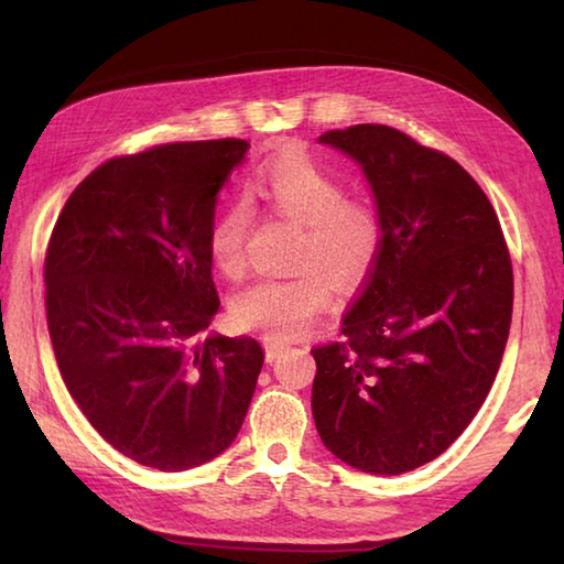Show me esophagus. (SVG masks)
Segmentation results:
<instances>
[{
    "mask_svg": "<svg viewBox=\"0 0 564 564\" xmlns=\"http://www.w3.org/2000/svg\"><path fill=\"white\" fill-rule=\"evenodd\" d=\"M263 349H267V361L271 364L273 358H279V354H283L285 349H289V344L269 337V339H263Z\"/></svg>",
    "mask_w": 564,
    "mask_h": 564,
    "instance_id": "1",
    "label": "esophagus"
}]
</instances>
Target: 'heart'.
<instances>
[{"label": "heart", "mask_w": 564, "mask_h": 564, "mask_svg": "<svg viewBox=\"0 0 564 564\" xmlns=\"http://www.w3.org/2000/svg\"><path fill=\"white\" fill-rule=\"evenodd\" d=\"M245 196L247 200L230 203L213 220L210 261L232 279L245 271L254 232L249 203H263L281 218L301 223L303 235L293 251V267L301 271L249 283L230 303L239 327L261 329L273 339H295L332 303L330 274L341 289H351L373 269L382 247V218L373 203L346 196V184L337 174L301 152L273 158Z\"/></svg>", "instance_id": "b5f03b06"}]
</instances>
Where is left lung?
<instances>
[{
    "label": "left lung",
    "mask_w": 564,
    "mask_h": 564,
    "mask_svg": "<svg viewBox=\"0 0 564 564\" xmlns=\"http://www.w3.org/2000/svg\"><path fill=\"white\" fill-rule=\"evenodd\" d=\"M364 166L382 247L339 341L313 349L322 443L356 470L431 463L480 410L505 356L513 271L497 210L441 150L361 123L319 135Z\"/></svg>",
    "instance_id": "1"
}]
</instances>
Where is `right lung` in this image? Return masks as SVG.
Here are the masks:
<instances>
[{"instance_id": "obj_1", "label": "right lung", "mask_w": 564, "mask_h": 564, "mask_svg": "<svg viewBox=\"0 0 564 564\" xmlns=\"http://www.w3.org/2000/svg\"><path fill=\"white\" fill-rule=\"evenodd\" d=\"M247 148L166 142L106 160L47 239V332L72 400L116 451L164 473L230 446L263 366L251 337L198 341L220 307L215 200Z\"/></svg>"}]
</instances>
